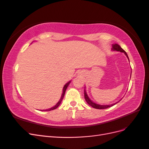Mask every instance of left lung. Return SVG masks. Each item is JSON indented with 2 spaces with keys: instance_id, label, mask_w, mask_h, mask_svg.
Instances as JSON below:
<instances>
[{
  "instance_id": "8db88e82",
  "label": "left lung",
  "mask_w": 149,
  "mask_h": 149,
  "mask_svg": "<svg viewBox=\"0 0 149 149\" xmlns=\"http://www.w3.org/2000/svg\"><path fill=\"white\" fill-rule=\"evenodd\" d=\"M112 50H114V51H118V52H123V53H124V54L125 55H126V56L127 57V58L129 59V57H128V55H127V53H126L124 49L122 48L118 44H114V45H112ZM130 76H131V74H130ZM84 99H85V100H86V101L87 102V103L89 105V106H91V107H94V108H95V109H107V108H108V107H111V106H113L114 105H115L116 104H117L118 102H116V103H115V104H111V105H100V104H96V103H94V102H93L91 100H90L89 99V97H88V94H87V93H86V91H85V89H84Z\"/></svg>"
}]
</instances>
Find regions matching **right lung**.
Instances as JSON below:
<instances>
[{
    "instance_id": "1",
    "label": "right lung",
    "mask_w": 149,
    "mask_h": 149,
    "mask_svg": "<svg viewBox=\"0 0 149 149\" xmlns=\"http://www.w3.org/2000/svg\"><path fill=\"white\" fill-rule=\"evenodd\" d=\"M70 82L71 81H69L68 83H67L65 86H64V87H63V93H62V94H61V98H60V101L58 102V103L56 104L54 106V107H52V108H50V109H47V110H43V111H51V110H53V109H56V108L60 106V104H61V101H62V100H63V97H64V96H65V91H66V88H68V85L70 84Z\"/></svg>"
}]
</instances>
